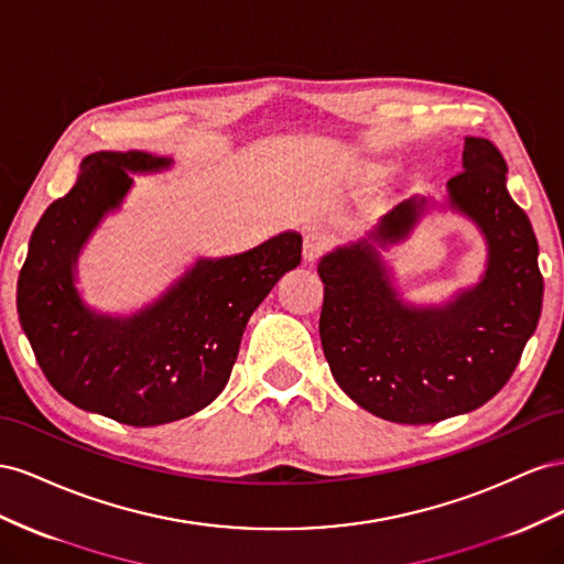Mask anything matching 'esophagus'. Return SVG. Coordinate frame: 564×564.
<instances>
[{
    "instance_id": "1",
    "label": "esophagus",
    "mask_w": 564,
    "mask_h": 564,
    "mask_svg": "<svg viewBox=\"0 0 564 564\" xmlns=\"http://www.w3.org/2000/svg\"><path fill=\"white\" fill-rule=\"evenodd\" d=\"M330 248V236L324 231H310L304 236V260L307 262H316L321 254L328 252Z\"/></svg>"
}]
</instances>
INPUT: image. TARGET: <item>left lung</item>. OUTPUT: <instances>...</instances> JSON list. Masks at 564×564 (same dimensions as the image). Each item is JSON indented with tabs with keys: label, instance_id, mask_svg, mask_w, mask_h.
<instances>
[{
	"label": "left lung",
	"instance_id": "left-lung-1",
	"mask_svg": "<svg viewBox=\"0 0 564 564\" xmlns=\"http://www.w3.org/2000/svg\"><path fill=\"white\" fill-rule=\"evenodd\" d=\"M506 174L491 141L465 139L446 203L477 224L489 257L479 283L442 307L401 300L380 254L411 236L425 198L399 203L368 238L318 262L321 345L333 378L361 409L392 423H437L487 404L512 376L539 324L543 276L534 229Z\"/></svg>",
	"mask_w": 564,
	"mask_h": 564
}]
</instances>
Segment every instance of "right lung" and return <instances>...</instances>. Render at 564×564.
<instances>
[{"label": "right lung", "instance_id": "1", "mask_svg": "<svg viewBox=\"0 0 564 564\" xmlns=\"http://www.w3.org/2000/svg\"><path fill=\"white\" fill-rule=\"evenodd\" d=\"M170 158L99 151L30 236L19 276V318L52 388L77 409L151 427L193 415L229 382L248 318L302 260V236L283 231L248 252L198 260L163 297L132 316L96 314L75 288V264L101 219Z\"/></svg>", "mask_w": 564, "mask_h": 564}]
</instances>
